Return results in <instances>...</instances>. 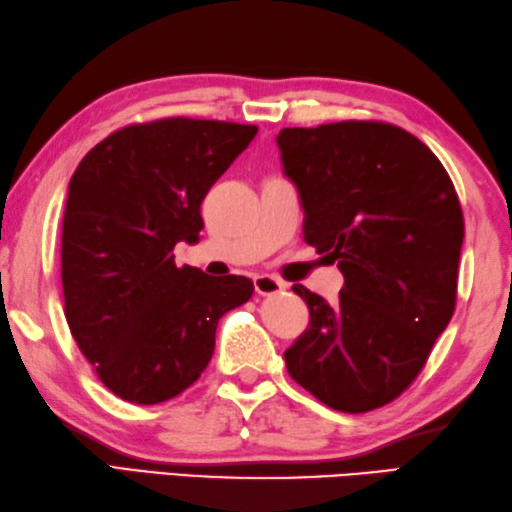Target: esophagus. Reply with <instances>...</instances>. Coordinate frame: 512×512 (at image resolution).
Here are the masks:
<instances>
[{
    "label": "esophagus",
    "instance_id": "34e87169",
    "mask_svg": "<svg viewBox=\"0 0 512 512\" xmlns=\"http://www.w3.org/2000/svg\"><path fill=\"white\" fill-rule=\"evenodd\" d=\"M254 291L258 296H274L280 294V291H285V283H280L274 276L263 274L254 278Z\"/></svg>",
    "mask_w": 512,
    "mask_h": 512
}]
</instances>
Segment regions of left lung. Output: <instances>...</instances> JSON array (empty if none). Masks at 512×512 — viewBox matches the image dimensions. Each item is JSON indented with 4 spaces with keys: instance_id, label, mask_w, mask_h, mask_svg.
<instances>
[{
    "instance_id": "8db88e82",
    "label": "left lung",
    "mask_w": 512,
    "mask_h": 512,
    "mask_svg": "<svg viewBox=\"0 0 512 512\" xmlns=\"http://www.w3.org/2000/svg\"><path fill=\"white\" fill-rule=\"evenodd\" d=\"M305 241L338 263L336 305L294 285L309 329L287 371L322 404L364 413L422 371L455 311L462 205L440 159L398 125L340 121L276 137Z\"/></svg>"
}]
</instances>
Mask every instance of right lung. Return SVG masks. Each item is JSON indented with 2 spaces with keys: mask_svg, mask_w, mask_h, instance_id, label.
<instances>
[{
  "mask_svg": "<svg viewBox=\"0 0 512 512\" xmlns=\"http://www.w3.org/2000/svg\"><path fill=\"white\" fill-rule=\"evenodd\" d=\"M256 125L159 119L97 143L68 185L61 229L66 320L99 380L125 402L183 393L214 353L218 320L254 294L245 276L174 263L196 243L201 203Z\"/></svg>",
  "mask_w": 512,
  "mask_h": 512,
  "instance_id": "add662e5",
  "label": "right lung"
}]
</instances>
